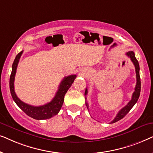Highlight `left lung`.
Segmentation results:
<instances>
[{
    "mask_svg": "<svg viewBox=\"0 0 153 153\" xmlns=\"http://www.w3.org/2000/svg\"><path fill=\"white\" fill-rule=\"evenodd\" d=\"M126 55L128 56L129 58H130L131 62H133L134 65L135 67V70H136V76H137V84H136L135 87V91L132 94V97H131V100L128 102V104H127L125 107H123L122 109L119 111L118 114L116 115V116L115 117V118L113 120V121L111 122V123H114L117 122V121L121 120V119L124 118L126 115L128 114L129 111L131 110V108L134 106V104L137 103L139 99V95H140V92H141V79H140V75H139V64L137 58L135 57L134 53V51H128L126 53ZM88 93V89L85 88V95L86 96ZM85 100H86V97H85ZM85 105L87 106V108L88 109V104L87 102H85Z\"/></svg>",
    "mask_w": 153,
    "mask_h": 153,
    "instance_id": "obj_1",
    "label": "left lung"
}]
</instances>
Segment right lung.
<instances>
[{"label": "right lung", "mask_w": 153, "mask_h": 153, "mask_svg": "<svg viewBox=\"0 0 153 153\" xmlns=\"http://www.w3.org/2000/svg\"><path fill=\"white\" fill-rule=\"evenodd\" d=\"M23 51L16 55L15 59L14 60L13 64H12V73L10 78V90L12 97L19 107L25 114L28 115V116L31 117V118L36 119V120H45V119L51 118V117L57 115L58 112L60 111V108H61L62 106V104H63L65 95L67 91H68V89L70 88L73 82H74L76 76L75 74H73L65 77L62 79L61 83H60L59 87H58V90L56 92L55 97L49 103L39 106L29 105V104L21 101L17 96H16L15 92H14V76H15L16 74L19 61L20 57Z\"/></svg>", "instance_id": "obj_1"}]
</instances>
